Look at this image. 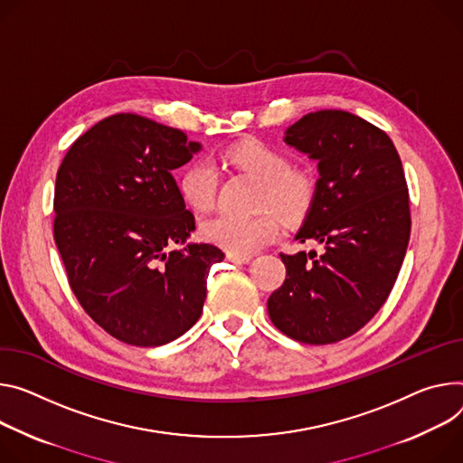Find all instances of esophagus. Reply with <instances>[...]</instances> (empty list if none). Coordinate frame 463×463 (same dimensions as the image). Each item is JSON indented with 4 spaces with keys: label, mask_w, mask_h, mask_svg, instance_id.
I'll list each match as a JSON object with an SVG mask.
<instances>
[{
    "label": "esophagus",
    "mask_w": 463,
    "mask_h": 463,
    "mask_svg": "<svg viewBox=\"0 0 463 463\" xmlns=\"http://www.w3.org/2000/svg\"><path fill=\"white\" fill-rule=\"evenodd\" d=\"M250 259V255H238V253H227V260L234 262V264H247Z\"/></svg>",
    "instance_id": "1"
}]
</instances>
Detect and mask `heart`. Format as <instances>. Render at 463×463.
<instances>
[{
    "label": "heart",
    "mask_w": 463,
    "mask_h": 463,
    "mask_svg": "<svg viewBox=\"0 0 463 463\" xmlns=\"http://www.w3.org/2000/svg\"><path fill=\"white\" fill-rule=\"evenodd\" d=\"M225 158L264 183L260 206L277 207L289 222L307 214L316 190L314 177L301 167H289L286 155L262 142L247 140L227 149ZM181 194L199 213L213 208L218 194L216 167L204 160L190 164L181 177ZM276 211L266 208L250 218L218 214L201 225V234L229 253L250 255L279 234L280 216Z\"/></svg>",
    "instance_id": "1"
}]
</instances>
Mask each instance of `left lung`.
Listing matches in <instances>:
<instances>
[{
  "label": "left lung",
  "mask_w": 463,
  "mask_h": 463,
  "mask_svg": "<svg viewBox=\"0 0 463 463\" xmlns=\"http://www.w3.org/2000/svg\"><path fill=\"white\" fill-rule=\"evenodd\" d=\"M284 142L317 162L314 199L296 240L323 250L280 255L286 280L268 299L273 325L291 340L325 345L349 338L386 303L410 240L402 162L390 137L345 110H317Z\"/></svg>",
  "instance_id": "obj_1"
}]
</instances>
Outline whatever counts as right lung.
<instances>
[{
    "label": "right lung",
    "mask_w": 463,
    "mask_h": 463,
    "mask_svg": "<svg viewBox=\"0 0 463 463\" xmlns=\"http://www.w3.org/2000/svg\"><path fill=\"white\" fill-rule=\"evenodd\" d=\"M199 142L138 114H114L79 137L55 183V243L85 312L116 340L170 344L195 325L210 266L225 259L210 243H186L195 220L174 170ZM175 242L183 250H169Z\"/></svg>",
    "instance_id": "obj_1"
}]
</instances>
